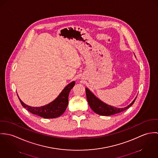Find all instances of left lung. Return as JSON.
I'll return each instance as SVG.
<instances>
[{"label":"left lung","instance_id":"obj_1","mask_svg":"<svg viewBox=\"0 0 158 158\" xmlns=\"http://www.w3.org/2000/svg\"><path fill=\"white\" fill-rule=\"evenodd\" d=\"M85 91L87 99L90 108L96 113L102 116H110L122 112L133 105L137 98L136 97L130 105L126 107L116 108L111 105H107L101 101L100 99L96 98L94 94L92 93V92L87 88H85Z\"/></svg>","mask_w":158,"mask_h":158}]
</instances>
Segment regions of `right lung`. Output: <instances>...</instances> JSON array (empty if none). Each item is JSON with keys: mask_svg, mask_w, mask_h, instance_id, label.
Returning <instances> with one entry per match:
<instances>
[{"mask_svg": "<svg viewBox=\"0 0 158 158\" xmlns=\"http://www.w3.org/2000/svg\"><path fill=\"white\" fill-rule=\"evenodd\" d=\"M75 85L73 81L67 85L62 90L58 97L53 102L47 105L34 107L24 104L19 98L22 105L31 113L42 117L44 118H56L61 116L65 111L69 103V95L71 89Z\"/></svg>", "mask_w": 158, "mask_h": 158, "instance_id": "1", "label": "right lung"}]
</instances>
